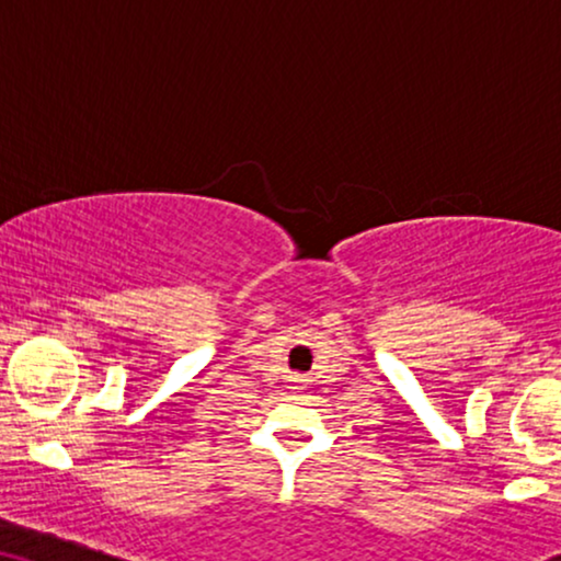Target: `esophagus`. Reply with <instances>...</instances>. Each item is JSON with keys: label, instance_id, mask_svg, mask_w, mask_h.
I'll return each instance as SVG.
<instances>
[{"label": "esophagus", "instance_id": "obj_1", "mask_svg": "<svg viewBox=\"0 0 561 561\" xmlns=\"http://www.w3.org/2000/svg\"><path fill=\"white\" fill-rule=\"evenodd\" d=\"M293 381H295V383H302L306 379H302V376L298 374V376H293ZM289 389H298V387H289Z\"/></svg>", "mask_w": 561, "mask_h": 561}]
</instances>
